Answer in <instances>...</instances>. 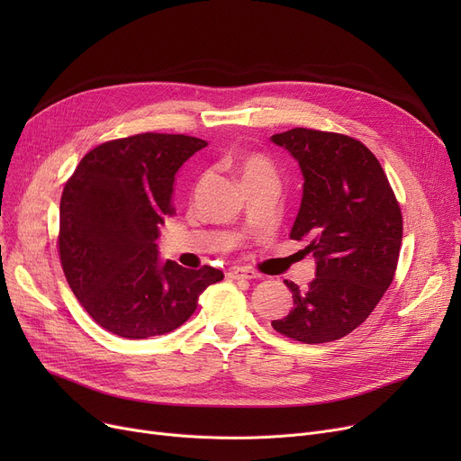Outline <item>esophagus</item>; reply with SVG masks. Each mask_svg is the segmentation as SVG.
Listing matches in <instances>:
<instances>
[{
    "label": "esophagus",
    "instance_id": "esophagus-1",
    "mask_svg": "<svg viewBox=\"0 0 461 461\" xmlns=\"http://www.w3.org/2000/svg\"><path fill=\"white\" fill-rule=\"evenodd\" d=\"M228 276H230L231 280H254V278H258L259 275L254 273V271H250V269H245V267H231V269L228 271Z\"/></svg>",
    "mask_w": 461,
    "mask_h": 461
}]
</instances>
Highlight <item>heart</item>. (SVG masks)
<instances>
[{"label":"heart","mask_w":461,"mask_h":461,"mask_svg":"<svg viewBox=\"0 0 461 461\" xmlns=\"http://www.w3.org/2000/svg\"><path fill=\"white\" fill-rule=\"evenodd\" d=\"M233 167L245 186L259 183V181H271V179L276 181L273 164L265 157L256 155V153L237 158L233 162Z\"/></svg>","instance_id":"heart-1"}]
</instances>
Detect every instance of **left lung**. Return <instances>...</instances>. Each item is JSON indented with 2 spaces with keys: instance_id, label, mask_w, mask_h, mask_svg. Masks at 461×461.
Here are the masks:
<instances>
[{
  "instance_id": "obj_1",
  "label": "left lung",
  "mask_w": 461,
  "mask_h": 461,
  "mask_svg": "<svg viewBox=\"0 0 461 461\" xmlns=\"http://www.w3.org/2000/svg\"><path fill=\"white\" fill-rule=\"evenodd\" d=\"M304 177L289 237L306 240L316 278L306 289L287 282L294 308L271 325L303 344L340 340L365 321L393 284L402 211L375 155L355 138L312 129L271 136Z\"/></svg>"
}]
</instances>
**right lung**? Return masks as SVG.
<instances>
[{
  "label": "right lung",
  "instance_id": "add662e5",
  "mask_svg": "<svg viewBox=\"0 0 461 461\" xmlns=\"http://www.w3.org/2000/svg\"><path fill=\"white\" fill-rule=\"evenodd\" d=\"M207 145L185 134L145 132L96 145L67 181L59 258L80 304L108 332L132 340L172 332L224 278L158 258V228L174 209L179 167Z\"/></svg>",
  "mask_w": 461,
  "mask_h": 461
}]
</instances>
